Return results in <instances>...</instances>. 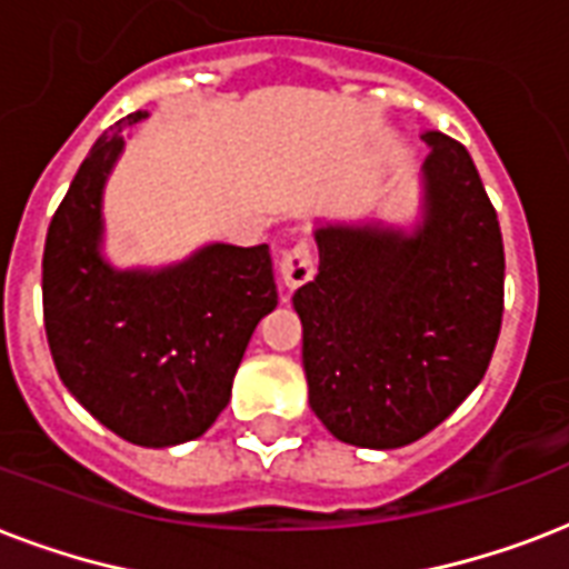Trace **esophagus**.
<instances>
[{"label": "esophagus", "mask_w": 569, "mask_h": 569, "mask_svg": "<svg viewBox=\"0 0 569 569\" xmlns=\"http://www.w3.org/2000/svg\"><path fill=\"white\" fill-rule=\"evenodd\" d=\"M316 274V253L307 239L295 241L292 248L283 250L280 257V277H283L286 289H298V286L310 283Z\"/></svg>", "instance_id": "1"}]
</instances>
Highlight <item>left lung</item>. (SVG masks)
Returning a JSON list of instances; mask_svg holds the SVG:
<instances>
[{"label":"left lung","instance_id":"1","mask_svg":"<svg viewBox=\"0 0 569 569\" xmlns=\"http://www.w3.org/2000/svg\"><path fill=\"white\" fill-rule=\"evenodd\" d=\"M413 232L319 227V274L295 292L310 407L337 440L398 449L458 410L493 357L505 307L499 218L467 147L425 132Z\"/></svg>","mask_w":569,"mask_h":569}]
</instances>
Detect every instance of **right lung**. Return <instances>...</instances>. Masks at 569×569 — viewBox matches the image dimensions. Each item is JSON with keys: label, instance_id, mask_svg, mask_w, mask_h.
Segmentation results:
<instances>
[{"label": "right lung", "instance_id": "right-lung-1", "mask_svg": "<svg viewBox=\"0 0 569 569\" xmlns=\"http://www.w3.org/2000/svg\"><path fill=\"white\" fill-rule=\"evenodd\" d=\"M129 114L102 132L52 214L43 248V325L58 378L123 440H194L230 401L259 319L277 307L268 244H206L162 271L102 259V186Z\"/></svg>", "mask_w": 569, "mask_h": 569}]
</instances>
